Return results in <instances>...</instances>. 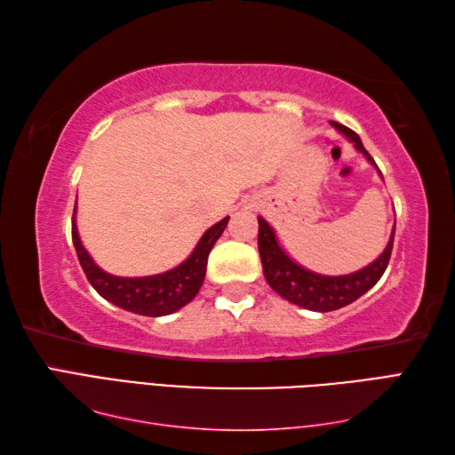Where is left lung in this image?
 Segmentation results:
<instances>
[{
	"label": "left lung",
	"mask_w": 455,
	"mask_h": 455,
	"mask_svg": "<svg viewBox=\"0 0 455 455\" xmlns=\"http://www.w3.org/2000/svg\"><path fill=\"white\" fill-rule=\"evenodd\" d=\"M331 124L334 129L340 131L347 140L354 142L355 150L362 152L367 158V162H371L377 168V164L370 156V152L363 148L360 137H357L352 129H347L344 124L334 123V121H331ZM377 172H379V168H377ZM393 238H395V228L381 256L370 266H365L347 275H321V274L308 272V269H305L303 266L295 264L293 259L285 254V250L279 246L274 228L269 227L262 217H258V250H259V258H262L266 282L277 295L287 299L289 303L308 308V311H318V313L336 311V308L350 305L357 297H362L365 291H370V289L379 282V277L383 275L385 269H387L391 250H393Z\"/></svg>",
	"instance_id": "1"
}]
</instances>
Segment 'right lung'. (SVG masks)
<instances>
[{
    "label": "right lung",
    "mask_w": 455,
    "mask_h": 455,
    "mask_svg": "<svg viewBox=\"0 0 455 455\" xmlns=\"http://www.w3.org/2000/svg\"><path fill=\"white\" fill-rule=\"evenodd\" d=\"M227 222L228 217L212 225L201 236L186 262H181L170 272L147 277H117L103 272L82 244L78 227H76V207L72 217V240L85 277L103 299L124 308V311L142 316H164L180 311L199 293L207 272L209 252L222 235V230L227 228Z\"/></svg>",
    "instance_id": "right-lung-1"
}]
</instances>
